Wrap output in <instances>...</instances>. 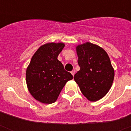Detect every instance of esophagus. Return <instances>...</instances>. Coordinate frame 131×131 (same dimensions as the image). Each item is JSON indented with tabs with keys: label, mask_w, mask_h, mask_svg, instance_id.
Wrapping results in <instances>:
<instances>
[{
	"label": "esophagus",
	"mask_w": 131,
	"mask_h": 131,
	"mask_svg": "<svg viewBox=\"0 0 131 131\" xmlns=\"http://www.w3.org/2000/svg\"><path fill=\"white\" fill-rule=\"evenodd\" d=\"M71 75H72L73 76H74V75H75V71H71Z\"/></svg>",
	"instance_id": "34e87169"
}]
</instances>
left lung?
<instances>
[{
	"mask_svg": "<svg viewBox=\"0 0 131 131\" xmlns=\"http://www.w3.org/2000/svg\"><path fill=\"white\" fill-rule=\"evenodd\" d=\"M80 70L74 75L83 95L91 102L100 100L110 91L114 69L107 52L91 42L76 47Z\"/></svg>",
	"mask_w": 131,
	"mask_h": 131,
	"instance_id": "left-lung-1",
	"label": "left lung"
}]
</instances>
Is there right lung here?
Returning a JSON list of instances; mask_svg holds the SVG:
<instances>
[{"label":"right lung","mask_w":131,"mask_h":131,"mask_svg":"<svg viewBox=\"0 0 131 131\" xmlns=\"http://www.w3.org/2000/svg\"><path fill=\"white\" fill-rule=\"evenodd\" d=\"M64 46L63 42L42 45L27 68V86L33 98L40 102H55L66 83L73 79L72 75L65 70L58 60Z\"/></svg>","instance_id":"obj_1"}]
</instances>
